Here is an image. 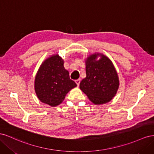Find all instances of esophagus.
Listing matches in <instances>:
<instances>
[{
  "mask_svg": "<svg viewBox=\"0 0 154 154\" xmlns=\"http://www.w3.org/2000/svg\"><path fill=\"white\" fill-rule=\"evenodd\" d=\"M75 82H76V83L77 84V85L79 86V85H80V79H78V80H76L75 81Z\"/></svg>",
  "mask_w": 154,
  "mask_h": 154,
  "instance_id": "34e87169",
  "label": "esophagus"
}]
</instances>
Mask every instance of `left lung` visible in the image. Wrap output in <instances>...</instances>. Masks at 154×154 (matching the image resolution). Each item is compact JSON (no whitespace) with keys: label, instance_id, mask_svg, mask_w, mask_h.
Returning a JSON list of instances; mask_svg holds the SVG:
<instances>
[{"label":"left lung","instance_id":"left-lung-1","mask_svg":"<svg viewBox=\"0 0 154 154\" xmlns=\"http://www.w3.org/2000/svg\"><path fill=\"white\" fill-rule=\"evenodd\" d=\"M85 66L87 76L80 82V89L94 105L108 103L116 96L119 86L112 62L103 54L95 53L85 59Z\"/></svg>","mask_w":154,"mask_h":154}]
</instances>
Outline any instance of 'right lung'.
Returning <instances> with one entry per match:
<instances>
[{
    "label": "right lung",
    "instance_id": "add662e5",
    "mask_svg": "<svg viewBox=\"0 0 154 154\" xmlns=\"http://www.w3.org/2000/svg\"><path fill=\"white\" fill-rule=\"evenodd\" d=\"M58 54L51 55L40 65L35 79V91L40 101L51 106L62 103L67 93L77 86L64 68Z\"/></svg>",
    "mask_w": 154,
    "mask_h": 154
}]
</instances>
